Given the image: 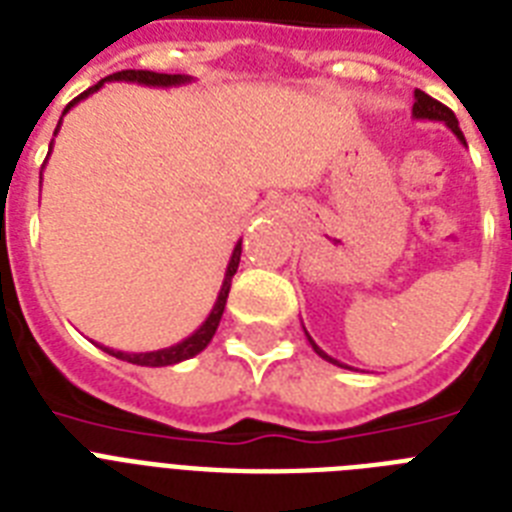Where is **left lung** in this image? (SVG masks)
I'll list each match as a JSON object with an SVG mask.
<instances>
[{
	"label": "left lung",
	"instance_id": "1",
	"mask_svg": "<svg viewBox=\"0 0 512 512\" xmlns=\"http://www.w3.org/2000/svg\"><path fill=\"white\" fill-rule=\"evenodd\" d=\"M413 118H415V120H439V123H444V126L450 128L452 134L458 136V139L463 141V144H465V139H463V131H460V126H458V118H455V112H452L450 107H444L442 102H436V99H431L429 94H423L421 89H415ZM305 334H307V331H305ZM307 342L313 344V350L318 352V355H321L323 360H328V363L339 365V368H350V365L339 363V360H334V357H331V355H326V352H323L321 347H318V344L313 342V336H310V334H307Z\"/></svg>",
	"mask_w": 512,
	"mask_h": 512
}]
</instances>
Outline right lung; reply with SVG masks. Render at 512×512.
<instances>
[{"mask_svg": "<svg viewBox=\"0 0 512 512\" xmlns=\"http://www.w3.org/2000/svg\"><path fill=\"white\" fill-rule=\"evenodd\" d=\"M107 81H128V83H141V86H160V89H168V86H184V83H191L194 78L191 76H170V73H152V70H120V73H112V76L102 78L97 86H91L70 102L65 107L62 115H68L70 107H76L81 99L91 97L94 91H99L105 86ZM62 123V118H60ZM60 123L54 128V134L60 131ZM49 152H52V144H49ZM239 260H242V239L236 242L234 252H231V260H228V268H226V276H223V286H220L218 299H215L213 310L210 315L205 318V323L194 331L191 336H186L184 342L173 344V347H165V350H155V352H120V350H110V347H102L105 352H110L112 357H118V360H126V363H134V365H149V368H162V365H176L181 360H189V357L199 355V352L205 350L207 344L213 342L215 331H218V323L223 318V310H226V299L228 292H231V278H234L236 268H239Z\"/></svg>", "mask_w": 512, "mask_h": 512, "instance_id": "1", "label": "right lung"}]
</instances>
